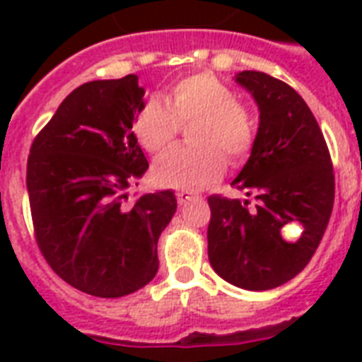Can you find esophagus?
I'll list each match as a JSON object with an SVG mask.
<instances>
[{
    "instance_id": "esophagus-1",
    "label": "esophagus",
    "mask_w": 362,
    "mask_h": 362,
    "mask_svg": "<svg viewBox=\"0 0 362 362\" xmlns=\"http://www.w3.org/2000/svg\"><path fill=\"white\" fill-rule=\"evenodd\" d=\"M199 197V195H195V193L192 192H178L176 193V199H178V203L180 204H186L187 201H192V199Z\"/></svg>"
}]
</instances>
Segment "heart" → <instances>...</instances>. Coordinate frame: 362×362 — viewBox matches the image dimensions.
<instances>
[{
	"label": "heart",
	"mask_w": 362,
	"mask_h": 362,
	"mask_svg": "<svg viewBox=\"0 0 362 362\" xmlns=\"http://www.w3.org/2000/svg\"><path fill=\"white\" fill-rule=\"evenodd\" d=\"M193 146H176L159 156L152 167L156 184L197 189L218 180L229 161H240L253 144L255 125L250 110L237 101L226 82L212 73H195L176 81L163 101L148 99L133 124L139 144L148 152H161L193 122Z\"/></svg>",
	"instance_id": "heart-1"
}]
</instances>
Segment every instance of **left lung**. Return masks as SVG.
Listing matches in <instances>:
<instances>
[{
  "mask_svg": "<svg viewBox=\"0 0 362 362\" xmlns=\"http://www.w3.org/2000/svg\"><path fill=\"white\" fill-rule=\"evenodd\" d=\"M237 82L259 107L252 156L233 186L250 201L210 195L209 259L216 274L247 291L286 284L320 246L334 203V175L325 136L304 99L289 84L261 71ZM301 226L287 241L283 227Z\"/></svg>",
  "mask_w": 362,
  "mask_h": 362,
  "instance_id": "8db88e82",
  "label": "left lung"
}]
</instances>
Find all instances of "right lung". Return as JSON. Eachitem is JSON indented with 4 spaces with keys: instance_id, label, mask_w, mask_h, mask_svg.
Masks as SVG:
<instances>
[{
    "instance_id": "1",
    "label": "right lung",
    "mask_w": 362,
    "mask_h": 362,
    "mask_svg": "<svg viewBox=\"0 0 362 362\" xmlns=\"http://www.w3.org/2000/svg\"><path fill=\"white\" fill-rule=\"evenodd\" d=\"M139 76L92 81L64 99L28 158L37 246L50 269L93 297L135 293L158 272V240L176 212L170 189L129 203L148 169L133 133Z\"/></svg>"
}]
</instances>
